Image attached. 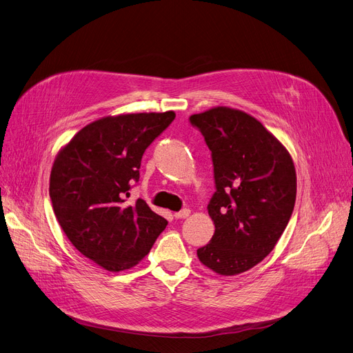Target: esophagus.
I'll return each instance as SVG.
<instances>
[{
	"label": "esophagus",
	"mask_w": 353,
	"mask_h": 353,
	"mask_svg": "<svg viewBox=\"0 0 353 353\" xmlns=\"http://www.w3.org/2000/svg\"><path fill=\"white\" fill-rule=\"evenodd\" d=\"M189 216H190V210L189 208H183V210L177 211V213H174L176 219H185V217H189Z\"/></svg>",
	"instance_id": "34e87169"
}]
</instances>
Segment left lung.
<instances>
[{
  "label": "left lung",
  "mask_w": 353,
  "mask_h": 353,
  "mask_svg": "<svg viewBox=\"0 0 353 353\" xmlns=\"http://www.w3.org/2000/svg\"><path fill=\"white\" fill-rule=\"evenodd\" d=\"M211 152L214 236L199 260L221 275L244 272L274 250L292 216L296 176L287 149L255 117L225 106L192 114Z\"/></svg>",
  "instance_id": "1"
}]
</instances>
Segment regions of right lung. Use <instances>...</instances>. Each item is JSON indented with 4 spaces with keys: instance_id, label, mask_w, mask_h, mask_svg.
Listing matches in <instances>:
<instances>
[{
    "instance_id": "obj_1",
    "label": "right lung",
    "mask_w": 353,
    "mask_h": 353,
    "mask_svg": "<svg viewBox=\"0 0 353 353\" xmlns=\"http://www.w3.org/2000/svg\"><path fill=\"white\" fill-rule=\"evenodd\" d=\"M174 117L172 110L103 117L81 129L54 161L57 220L75 248L108 271L136 265L168 225L145 200L126 199L143 153Z\"/></svg>"
}]
</instances>
